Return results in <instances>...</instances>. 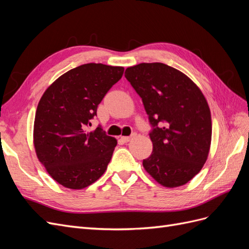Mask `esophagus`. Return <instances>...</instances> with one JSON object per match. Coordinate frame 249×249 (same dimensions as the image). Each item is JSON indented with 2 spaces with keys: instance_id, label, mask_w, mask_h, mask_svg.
<instances>
[{
  "instance_id": "34e87169",
  "label": "esophagus",
  "mask_w": 249,
  "mask_h": 249,
  "mask_svg": "<svg viewBox=\"0 0 249 249\" xmlns=\"http://www.w3.org/2000/svg\"><path fill=\"white\" fill-rule=\"evenodd\" d=\"M135 136H136V134H133L131 137H124V136H123L120 139H122V141H124V143H126V142H129L130 140H132V138H134Z\"/></svg>"
}]
</instances>
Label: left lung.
<instances>
[{
	"label": "left lung",
	"instance_id": "1",
	"mask_svg": "<svg viewBox=\"0 0 249 249\" xmlns=\"http://www.w3.org/2000/svg\"><path fill=\"white\" fill-rule=\"evenodd\" d=\"M124 76L154 126L153 152L143 167L166 188L187 184L201 170L211 147L212 120L205 95L185 73L160 62L127 67Z\"/></svg>",
	"mask_w": 249,
	"mask_h": 249
}]
</instances>
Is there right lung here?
I'll return each mask as SVG.
<instances>
[{
    "instance_id": "add662e5",
    "label": "right lung",
    "mask_w": 249,
    "mask_h": 249,
    "mask_svg": "<svg viewBox=\"0 0 249 249\" xmlns=\"http://www.w3.org/2000/svg\"><path fill=\"white\" fill-rule=\"evenodd\" d=\"M124 71L123 66L83 64L60 76L42 94L33 143L38 160L58 184L83 189L106 171L117 140L100 126L91 132L87 126Z\"/></svg>"
}]
</instances>
